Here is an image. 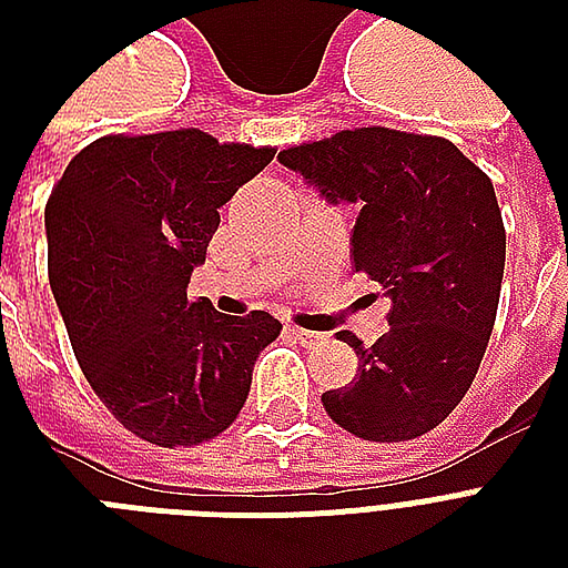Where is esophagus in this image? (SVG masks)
<instances>
[{
    "mask_svg": "<svg viewBox=\"0 0 568 568\" xmlns=\"http://www.w3.org/2000/svg\"><path fill=\"white\" fill-rule=\"evenodd\" d=\"M288 333H292L294 342H301L303 347H315V345H318V342H324V333H312V329L288 327Z\"/></svg>",
    "mask_w": 568,
    "mask_h": 568,
    "instance_id": "esophagus-1",
    "label": "esophagus"
}]
</instances>
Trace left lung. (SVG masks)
I'll return each mask as SVG.
<instances>
[{
    "mask_svg": "<svg viewBox=\"0 0 568 568\" xmlns=\"http://www.w3.org/2000/svg\"><path fill=\"white\" fill-rule=\"evenodd\" d=\"M329 203H356L351 256L392 301L388 333L345 388L321 395L338 427L368 442L433 430L466 397L501 297L507 235L489 176L436 135L345 129L276 155Z\"/></svg>",
    "mask_w": 568,
    "mask_h": 568,
    "instance_id": "1",
    "label": "left lung"
}]
</instances>
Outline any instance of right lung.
<instances>
[{
  "label": "right lung",
  "mask_w": 568,
  "mask_h": 568,
  "mask_svg": "<svg viewBox=\"0 0 568 568\" xmlns=\"http://www.w3.org/2000/svg\"><path fill=\"white\" fill-rule=\"evenodd\" d=\"M271 159V146L217 144L200 129L105 135L49 194V285L79 368L144 442L189 448L226 430L283 329L267 312L189 301L217 209Z\"/></svg>",
  "instance_id": "add662e5"
}]
</instances>
